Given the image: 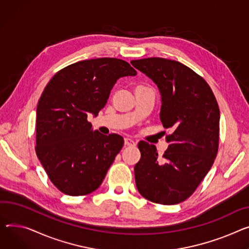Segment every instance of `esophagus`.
<instances>
[{
  "instance_id": "34e87169",
  "label": "esophagus",
  "mask_w": 249,
  "mask_h": 249,
  "mask_svg": "<svg viewBox=\"0 0 249 249\" xmlns=\"http://www.w3.org/2000/svg\"><path fill=\"white\" fill-rule=\"evenodd\" d=\"M124 144H125V146H135L136 143L134 142V140H132L130 138H125Z\"/></svg>"
}]
</instances>
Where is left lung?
Returning <instances> with one entry per match:
<instances>
[{
	"label": "left lung",
	"mask_w": 249,
	"mask_h": 249,
	"mask_svg": "<svg viewBox=\"0 0 249 249\" xmlns=\"http://www.w3.org/2000/svg\"><path fill=\"white\" fill-rule=\"evenodd\" d=\"M132 66L158 88L160 120L172 134L162 163L153 144L141 141V158L135 165L139 193L159 204H177L195 191L216 157L220 112L212 90L203 78L177 61L146 58Z\"/></svg>",
	"instance_id": "8db88e82"
}]
</instances>
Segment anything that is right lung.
<instances>
[{"instance_id": "obj_1", "label": "right lung", "mask_w": 249, "mask_h": 249, "mask_svg": "<svg viewBox=\"0 0 249 249\" xmlns=\"http://www.w3.org/2000/svg\"><path fill=\"white\" fill-rule=\"evenodd\" d=\"M136 75L123 60L98 58L72 64L48 83L36 112V153L63 193L86 195L101 185L124 139L94 131L87 117L105 106L118 79Z\"/></svg>"}]
</instances>
